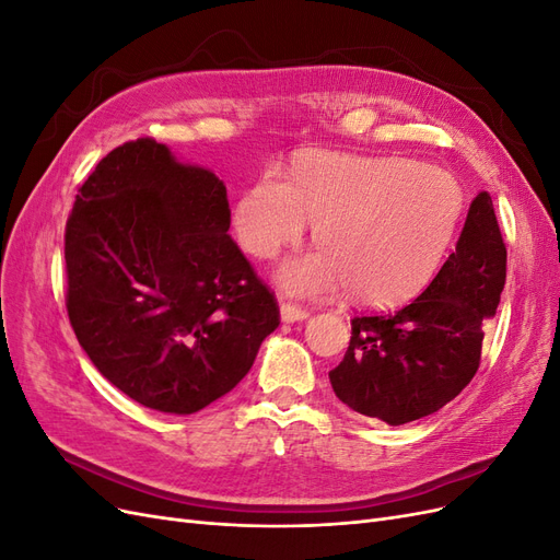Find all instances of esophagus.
<instances>
[{
    "label": "esophagus",
    "mask_w": 560,
    "mask_h": 560,
    "mask_svg": "<svg viewBox=\"0 0 560 560\" xmlns=\"http://www.w3.org/2000/svg\"><path fill=\"white\" fill-rule=\"evenodd\" d=\"M308 311L306 308H301V306H294V303H280V317H282V322H303V319H308Z\"/></svg>",
    "instance_id": "1"
}]
</instances>
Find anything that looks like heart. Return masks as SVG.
Returning <instances> with one entry per match:
<instances>
[{
  "label": "heart",
  "instance_id": "obj_1",
  "mask_svg": "<svg viewBox=\"0 0 560 560\" xmlns=\"http://www.w3.org/2000/svg\"><path fill=\"white\" fill-rule=\"evenodd\" d=\"M465 210L457 179L404 156L313 151L287 173L264 175L233 208V231L254 259H273L313 224L319 247L276 270L284 294L341 292L366 306L413 296L442 264Z\"/></svg>",
  "mask_w": 560,
  "mask_h": 560
}]
</instances>
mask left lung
<instances>
[{
	"mask_svg": "<svg viewBox=\"0 0 560 560\" xmlns=\"http://www.w3.org/2000/svg\"><path fill=\"white\" fill-rule=\"evenodd\" d=\"M506 278V249L481 191L471 200L455 252L409 306L354 317L343 362L329 371L352 411L404 425L446 406L474 378L483 334Z\"/></svg>",
	"mask_w": 560,
	"mask_h": 560,
	"instance_id": "8db88e82",
	"label": "left lung"
}]
</instances>
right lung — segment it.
Wrapping results in <instances>:
<instances>
[{
  "instance_id": "1",
  "label": "right lung",
  "mask_w": 560,
  "mask_h": 560,
  "mask_svg": "<svg viewBox=\"0 0 560 560\" xmlns=\"http://www.w3.org/2000/svg\"><path fill=\"white\" fill-rule=\"evenodd\" d=\"M229 226L224 182L149 138L109 151L79 189L67 315L100 374L147 409H206L280 325Z\"/></svg>"
}]
</instances>
